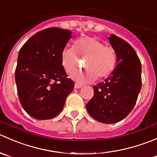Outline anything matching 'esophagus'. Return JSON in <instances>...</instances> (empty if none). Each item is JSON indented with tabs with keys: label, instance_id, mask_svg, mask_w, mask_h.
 Instances as JSON below:
<instances>
[{
	"label": "esophagus",
	"instance_id": "esophagus-1",
	"mask_svg": "<svg viewBox=\"0 0 157 157\" xmlns=\"http://www.w3.org/2000/svg\"><path fill=\"white\" fill-rule=\"evenodd\" d=\"M82 85H80V84H78V83H75V88H80L81 87H82Z\"/></svg>",
	"mask_w": 157,
	"mask_h": 157
}]
</instances>
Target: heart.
I'll use <instances>...</instances> for the list:
<instances>
[{"label":"heart","mask_w":157,"mask_h":157,"mask_svg":"<svg viewBox=\"0 0 157 157\" xmlns=\"http://www.w3.org/2000/svg\"><path fill=\"white\" fill-rule=\"evenodd\" d=\"M85 60L86 70L77 72L72 78L80 84L94 82L97 77L105 78L109 76L117 63L114 48L105 46L94 36H84L74 42L73 48H65L61 52V64L65 72L72 74L79 66L80 60Z\"/></svg>","instance_id":"b5f03b06"}]
</instances>
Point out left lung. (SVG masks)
Wrapping results in <instances>:
<instances>
[{
    "label": "left lung",
    "mask_w": 157,
    "mask_h": 157,
    "mask_svg": "<svg viewBox=\"0 0 157 157\" xmlns=\"http://www.w3.org/2000/svg\"><path fill=\"white\" fill-rule=\"evenodd\" d=\"M108 39L119 63L111 76L93 87L94 95L86 108L98 121L114 124L125 118L136 104L142 86L141 63L128 42L114 34Z\"/></svg>",
    "instance_id": "obj_1"
}]
</instances>
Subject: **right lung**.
<instances>
[{
  "label": "right lung",
  "instance_id": "1",
  "mask_svg": "<svg viewBox=\"0 0 157 157\" xmlns=\"http://www.w3.org/2000/svg\"><path fill=\"white\" fill-rule=\"evenodd\" d=\"M71 37L69 29L47 28L31 36L20 50L15 70L18 97L34 118L58 115L73 90L75 83L61 64V52Z\"/></svg>",
  "mask_w": 157,
  "mask_h": 157
}]
</instances>
